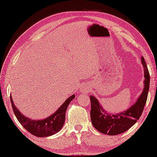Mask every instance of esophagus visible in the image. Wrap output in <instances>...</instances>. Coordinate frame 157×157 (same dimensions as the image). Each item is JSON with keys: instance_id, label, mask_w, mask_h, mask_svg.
Segmentation results:
<instances>
[{"instance_id": "obj_1", "label": "esophagus", "mask_w": 157, "mask_h": 157, "mask_svg": "<svg viewBox=\"0 0 157 157\" xmlns=\"http://www.w3.org/2000/svg\"><path fill=\"white\" fill-rule=\"evenodd\" d=\"M90 87L89 86H84L83 88H82V90H83V92H90Z\"/></svg>"}]
</instances>
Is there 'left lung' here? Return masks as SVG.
<instances>
[{"mask_svg": "<svg viewBox=\"0 0 157 157\" xmlns=\"http://www.w3.org/2000/svg\"><path fill=\"white\" fill-rule=\"evenodd\" d=\"M145 74V88L137 101L126 111L117 115H110L104 111L94 96H90V117L92 125L99 132L110 136L118 135L130 129L142 114L147 99L150 88V74L143 57L141 58Z\"/></svg>", "mask_w": 157, "mask_h": 157, "instance_id": "8db88e82", "label": "left lung"}]
</instances>
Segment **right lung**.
<instances>
[{
  "label": "right lung",
  "mask_w": 157,
  "mask_h": 157,
  "mask_svg": "<svg viewBox=\"0 0 157 157\" xmlns=\"http://www.w3.org/2000/svg\"><path fill=\"white\" fill-rule=\"evenodd\" d=\"M75 95L73 94L69 97L63 104L59 108L54 114L51 115L50 117L41 120H33L25 117L19 111L17 108L14 106L12 97L10 95V101L12 103V109H13L15 116L19 120L23 127L31 134L37 137H47L53 135L60 131L65 123V112L67 109L69 103L71 102Z\"/></svg>",
  "instance_id": "1"
}]
</instances>
